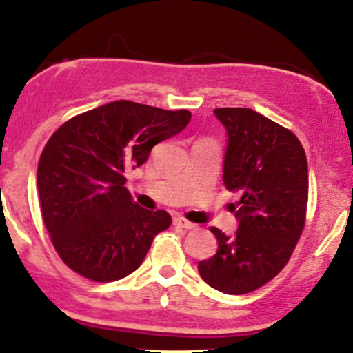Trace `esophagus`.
<instances>
[{
    "label": "esophagus",
    "mask_w": 353,
    "mask_h": 353,
    "mask_svg": "<svg viewBox=\"0 0 353 353\" xmlns=\"http://www.w3.org/2000/svg\"><path fill=\"white\" fill-rule=\"evenodd\" d=\"M173 225H175L176 228H183V230H194L196 228V225L192 221H188V219L181 218V216H176L173 218Z\"/></svg>",
    "instance_id": "34e87169"
}]
</instances>
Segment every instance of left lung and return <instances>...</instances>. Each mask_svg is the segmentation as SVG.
Segmentation results:
<instances>
[{"mask_svg": "<svg viewBox=\"0 0 353 353\" xmlns=\"http://www.w3.org/2000/svg\"><path fill=\"white\" fill-rule=\"evenodd\" d=\"M214 115L228 135L223 181L241 200L233 206V236L211 226L218 251L198 263V272L216 291L239 296L279 274L299 241L307 208V159L291 130L252 109L223 107Z\"/></svg>", "mask_w": 353, "mask_h": 353, "instance_id": "left-lung-1", "label": "left lung"}]
</instances>
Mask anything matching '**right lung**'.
Wrapping results in <instances>:
<instances>
[{
    "label": "right lung",
    "instance_id": "obj_1",
    "mask_svg": "<svg viewBox=\"0 0 353 353\" xmlns=\"http://www.w3.org/2000/svg\"><path fill=\"white\" fill-rule=\"evenodd\" d=\"M190 119L188 110L115 101L54 132L37 165V190L51 241L72 271L112 283L142 264L172 218L134 203L123 186L125 173L143 165L157 143L180 134Z\"/></svg>",
    "mask_w": 353,
    "mask_h": 353
}]
</instances>
